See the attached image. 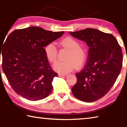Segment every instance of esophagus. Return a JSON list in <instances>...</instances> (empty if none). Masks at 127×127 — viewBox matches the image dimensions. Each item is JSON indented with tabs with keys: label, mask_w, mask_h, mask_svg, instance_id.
<instances>
[{
	"label": "esophagus",
	"mask_w": 127,
	"mask_h": 127,
	"mask_svg": "<svg viewBox=\"0 0 127 127\" xmlns=\"http://www.w3.org/2000/svg\"><path fill=\"white\" fill-rule=\"evenodd\" d=\"M67 74H61V73H60V74H59V77H66V76H67Z\"/></svg>",
	"instance_id": "34e87169"
}]
</instances>
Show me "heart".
I'll return each mask as SVG.
<instances>
[{
  "label": "heart",
  "instance_id": "1",
  "mask_svg": "<svg viewBox=\"0 0 127 127\" xmlns=\"http://www.w3.org/2000/svg\"><path fill=\"white\" fill-rule=\"evenodd\" d=\"M60 44L69 50L65 57V61L57 62L53 65V68L61 73H66L77 67H79L84 63L86 59V53L85 49L79 46L76 40L68 37L60 41ZM45 53L46 58L51 63L56 61L58 51L54 44L50 43L45 47Z\"/></svg>",
  "mask_w": 127,
  "mask_h": 127
}]
</instances>
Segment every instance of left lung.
<instances>
[{
    "mask_svg": "<svg viewBox=\"0 0 127 127\" xmlns=\"http://www.w3.org/2000/svg\"><path fill=\"white\" fill-rule=\"evenodd\" d=\"M69 33L90 48L87 63L76 74L72 94L82 101H95L108 92L119 76L123 63L121 48L113 35L97 29L88 28Z\"/></svg>",
    "mask_w": 127,
    "mask_h": 127,
    "instance_id": "obj_1",
    "label": "left lung"
}]
</instances>
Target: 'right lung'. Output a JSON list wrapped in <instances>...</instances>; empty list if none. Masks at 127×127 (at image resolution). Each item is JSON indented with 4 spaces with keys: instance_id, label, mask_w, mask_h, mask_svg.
<instances>
[{
    "instance_id": "1",
    "label": "right lung",
    "mask_w": 127,
    "mask_h": 127,
    "mask_svg": "<svg viewBox=\"0 0 127 127\" xmlns=\"http://www.w3.org/2000/svg\"><path fill=\"white\" fill-rule=\"evenodd\" d=\"M64 33L33 26L16 30L8 36L0 48L2 68L12 89L19 95L37 101L51 93L53 79L58 75L51 69L44 47Z\"/></svg>"
}]
</instances>
